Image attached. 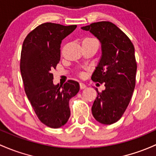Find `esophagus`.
<instances>
[{
    "label": "esophagus",
    "mask_w": 156,
    "mask_h": 156,
    "mask_svg": "<svg viewBox=\"0 0 156 156\" xmlns=\"http://www.w3.org/2000/svg\"><path fill=\"white\" fill-rule=\"evenodd\" d=\"M79 85H80V89L81 90H83V89H84V88H86V85H85L84 83H80Z\"/></svg>",
    "instance_id": "esophagus-1"
}]
</instances>
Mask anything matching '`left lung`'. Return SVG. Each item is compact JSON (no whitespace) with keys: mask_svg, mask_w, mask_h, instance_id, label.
<instances>
[{"mask_svg":"<svg viewBox=\"0 0 156 156\" xmlns=\"http://www.w3.org/2000/svg\"><path fill=\"white\" fill-rule=\"evenodd\" d=\"M81 29L99 39L101 48L91 78L105 83V89L101 93L96 90L92 114L100 123L111 125L122 117L133 94L137 72L134 47L129 37L110 22L93 23Z\"/></svg>","mask_w":156,"mask_h":156,"instance_id":"left-lung-1","label":"left lung"}]
</instances>
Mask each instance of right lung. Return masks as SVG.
I'll return each instance as SVG.
<instances>
[{"label": "right lung", "instance_id": "obj_1", "mask_svg": "<svg viewBox=\"0 0 156 156\" xmlns=\"http://www.w3.org/2000/svg\"><path fill=\"white\" fill-rule=\"evenodd\" d=\"M77 25L44 23L26 37L21 53L20 69L24 90L39 120L50 128L65 125L70 117L69 101L80 90L69 80L54 84L51 70L60 59V44Z\"/></svg>", "mask_w": 156, "mask_h": 156}]
</instances>
